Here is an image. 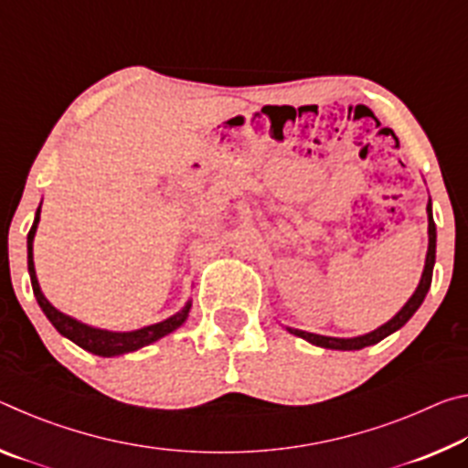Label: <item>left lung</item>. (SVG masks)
<instances>
[{"mask_svg":"<svg viewBox=\"0 0 468 468\" xmlns=\"http://www.w3.org/2000/svg\"><path fill=\"white\" fill-rule=\"evenodd\" d=\"M427 223H430V248H427V258H425V268L421 274V281H419V287L415 289L413 297H410L405 307L394 315L392 320H388L384 326L376 328L374 332H367V335L355 336V338H336V336H322V335H312V332L305 330H297V328H287L291 335L305 338L307 343H312L315 346H324V348H335V351H359L363 346L376 345L379 340L390 336L392 332L405 326V324L413 318V314L421 307L423 299L427 295V291L431 287V274H433V264H435V223H433V215H431V200L427 202Z\"/></svg>","mask_w":468,"mask_h":468,"instance_id":"left-lung-1","label":"left lung"}]
</instances>
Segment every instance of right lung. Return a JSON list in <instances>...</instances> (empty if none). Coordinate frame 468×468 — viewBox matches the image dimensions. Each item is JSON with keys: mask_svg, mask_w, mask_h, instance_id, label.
Returning a JSON list of instances; mask_svg holds the SVG:
<instances>
[{"mask_svg": "<svg viewBox=\"0 0 468 468\" xmlns=\"http://www.w3.org/2000/svg\"><path fill=\"white\" fill-rule=\"evenodd\" d=\"M38 218H41V206H38V210L35 215V223L28 231V241H27L28 243V274H30V282H33V292L38 301V305H41V310L47 315V320L53 324L55 330H58L61 336L69 338L72 343L82 346L84 351H89V353L101 355V357H115V355L138 351V348L154 343V340H158V338L167 336L169 332L177 330L181 324L187 320L192 301H187L184 310L177 312L176 315H171V318L153 324V326H144V328L132 330V332H111V330L92 328V326H89V324L78 322L74 318H69V315L61 314L59 310H55V307L43 295L41 287H38L35 262H33V241H35Z\"/></svg>", "mask_w": 468, "mask_h": 468, "instance_id": "add662e5", "label": "right lung"}]
</instances>
